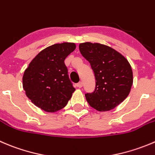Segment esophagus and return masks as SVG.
<instances>
[{"label":"esophagus","mask_w":155,"mask_h":155,"mask_svg":"<svg viewBox=\"0 0 155 155\" xmlns=\"http://www.w3.org/2000/svg\"><path fill=\"white\" fill-rule=\"evenodd\" d=\"M77 87H79V88H82V82H78L77 83Z\"/></svg>","instance_id":"obj_1"}]
</instances>
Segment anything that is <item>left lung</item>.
<instances>
[{"label": "left lung", "instance_id": "obj_1", "mask_svg": "<svg viewBox=\"0 0 155 155\" xmlns=\"http://www.w3.org/2000/svg\"><path fill=\"white\" fill-rule=\"evenodd\" d=\"M80 53L90 63L95 77V88L85 94L91 107L98 111L114 109L129 95L133 82V70L127 59L109 46L85 42Z\"/></svg>", "mask_w": 155, "mask_h": 155}]
</instances>
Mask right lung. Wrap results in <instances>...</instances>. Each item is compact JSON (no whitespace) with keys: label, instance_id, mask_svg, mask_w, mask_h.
<instances>
[{"label":"right lung","instance_id":"right-lung-1","mask_svg":"<svg viewBox=\"0 0 155 155\" xmlns=\"http://www.w3.org/2000/svg\"><path fill=\"white\" fill-rule=\"evenodd\" d=\"M75 49L76 45L70 42L49 46L36 55L24 72L25 94L46 112L64 108L74 92L64 60Z\"/></svg>","mask_w":155,"mask_h":155}]
</instances>
